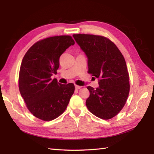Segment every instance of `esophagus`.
Returning <instances> with one entry per match:
<instances>
[{"label": "esophagus", "instance_id": "obj_1", "mask_svg": "<svg viewBox=\"0 0 154 154\" xmlns=\"http://www.w3.org/2000/svg\"><path fill=\"white\" fill-rule=\"evenodd\" d=\"M75 89H76L77 90H79V89H80L81 87H81V86H79V85H75Z\"/></svg>", "mask_w": 154, "mask_h": 154}]
</instances>
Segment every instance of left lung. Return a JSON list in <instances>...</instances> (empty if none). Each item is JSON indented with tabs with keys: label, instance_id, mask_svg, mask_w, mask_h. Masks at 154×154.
<instances>
[{
	"label": "left lung",
	"instance_id": "1",
	"mask_svg": "<svg viewBox=\"0 0 154 154\" xmlns=\"http://www.w3.org/2000/svg\"><path fill=\"white\" fill-rule=\"evenodd\" d=\"M73 36L87 55L88 73L99 79L96 89L87 87V109L100 119H112L122 109L129 94V75L124 56L112 41L102 35Z\"/></svg>",
	"mask_w": 154,
	"mask_h": 154
}]
</instances>
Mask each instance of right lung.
Returning a JSON list of instances; mask_svg holds the SVG:
<instances>
[{"label":"right lung","instance_id":"right-lung-1","mask_svg":"<svg viewBox=\"0 0 154 154\" xmlns=\"http://www.w3.org/2000/svg\"><path fill=\"white\" fill-rule=\"evenodd\" d=\"M75 44L70 35H57L37 42L23 57L18 85L28 109L38 119L50 121L66 109L75 91L73 83L51 79L60 66V57Z\"/></svg>","mask_w":154,"mask_h":154}]
</instances>
